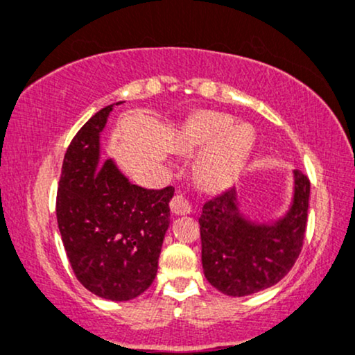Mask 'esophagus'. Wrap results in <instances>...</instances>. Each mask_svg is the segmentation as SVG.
I'll return each instance as SVG.
<instances>
[{"mask_svg":"<svg viewBox=\"0 0 355 355\" xmlns=\"http://www.w3.org/2000/svg\"><path fill=\"white\" fill-rule=\"evenodd\" d=\"M169 206H171V211H173L176 216L189 214V212L193 211V209H191L189 201H187V199H186L182 194H176V196H174V198L171 199Z\"/></svg>","mask_w":355,"mask_h":355,"instance_id":"1","label":"esophagus"}]
</instances>
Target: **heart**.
Here are the masks:
<instances>
[{
	"label": "heart",
	"instance_id": "obj_1",
	"mask_svg": "<svg viewBox=\"0 0 355 355\" xmlns=\"http://www.w3.org/2000/svg\"><path fill=\"white\" fill-rule=\"evenodd\" d=\"M254 131L248 124L232 126V118L219 112H199L179 135L181 151L207 149L198 161V176L207 187H226L244 168L252 151Z\"/></svg>",
	"mask_w": 355,
	"mask_h": 355
}]
</instances>
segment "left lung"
<instances>
[{"mask_svg":"<svg viewBox=\"0 0 355 355\" xmlns=\"http://www.w3.org/2000/svg\"><path fill=\"white\" fill-rule=\"evenodd\" d=\"M309 194V178L295 169L293 204L274 224L245 219L234 187L204 204L199 218L202 269L211 286L243 297L277 284L302 251Z\"/></svg>","mask_w":355,"mask_h":355,"instance_id":"1","label":"left lung"}]
</instances>
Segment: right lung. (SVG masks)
Wrapping results in <instances>:
<instances>
[{
    "mask_svg": "<svg viewBox=\"0 0 355 355\" xmlns=\"http://www.w3.org/2000/svg\"><path fill=\"white\" fill-rule=\"evenodd\" d=\"M111 110L96 112L68 146L56 218L78 281L103 299L129 301L156 277L174 187L131 184L111 159H99V135Z\"/></svg>",
    "mask_w": 355,
    "mask_h": 355,
    "instance_id": "right-lung-1",
    "label": "right lung"
}]
</instances>
